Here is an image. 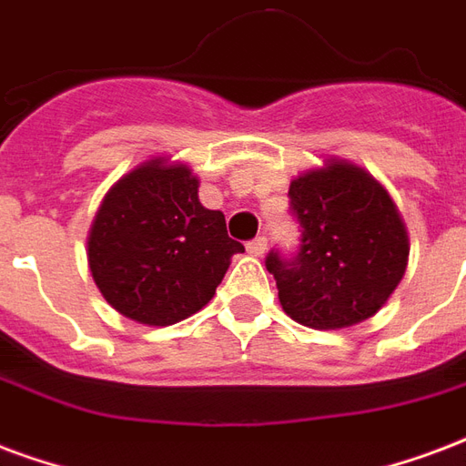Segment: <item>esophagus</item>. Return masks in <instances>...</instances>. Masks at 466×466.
Wrapping results in <instances>:
<instances>
[{
    "label": "esophagus",
    "instance_id": "1",
    "mask_svg": "<svg viewBox=\"0 0 466 466\" xmlns=\"http://www.w3.org/2000/svg\"><path fill=\"white\" fill-rule=\"evenodd\" d=\"M246 248L250 255H255V258H262V255H265V250H268V238L265 236L253 238V240H250Z\"/></svg>",
    "mask_w": 466,
    "mask_h": 466
}]
</instances>
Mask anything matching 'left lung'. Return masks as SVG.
<instances>
[{
	"mask_svg": "<svg viewBox=\"0 0 466 466\" xmlns=\"http://www.w3.org/2000/svg\"><path fill=\"white\" fill-rule=\"evenodd\" d=\"M299 250H272L279 304L312 329H344L369 319L393 295L408 265V233L393 198L370 174L331 159L289 184Z\"/></svg>",
	"mask_w": 466,
	"mask_h": 466,
	"instance_id": "left-lung-1",
	"label": "left lung"
}]
</instances>
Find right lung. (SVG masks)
<instances>
[{"instance_id": "right-lung-1", "label": "right lung", "mask_w": 466, "mask_h": 466, "mask_svg": "<svg viewBox=\"0 0 466 466\" xmlns=\"http://www.w3.org/2000/svg\"><path fill=\"white\" fill-rule=\"evenodd\" d=\"M246 248L226 216L198 201L187 164L149 159L125 174L97 208L87 265L97 289L129 319L169 327L211 302L230 258Z\"/></svg>"}]
</instances>
